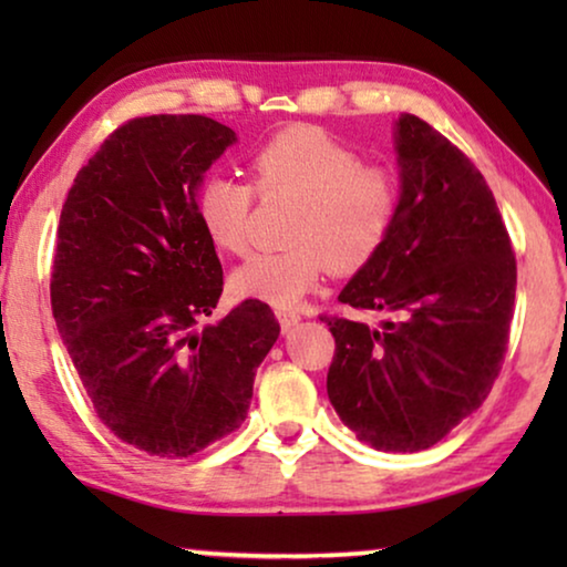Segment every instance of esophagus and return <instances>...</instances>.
<instances>
[{
  "instance_id": "obj_1",
  "label": "esophagus",
  "mask_w": 567,
  "mask_h": 567,
  "mask_svg": "<svg viewBox=\"0 0 567 567\" xmlns=\"http://www.w3.org/2000/svg\"><path fill=\"white\" fill-rule=\"evenodd\" d=\"M276 317H278V322H281V330L284 332H289L291 328H297L299 320H301V317L297 312H291V309H276Z\"/></svg>"
}]
</instances>
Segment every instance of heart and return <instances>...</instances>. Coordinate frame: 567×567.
<instances>
[{"label": "heart", "instance_id": "heart-1", "mask_svg": "<svg viewBox=\"0 0 567 567\" xmlns=\"http://www.w3.org/2000/svg\"><path fill=\"white\" fill-rule=\"evenodd\" d=\"M252 183L208 175L196 190V216L214 245L231 255L252 243V212L262 198H299L289 247L255 252L231 276L243 297L293 307L324 270L351 276L377 260L400 219V183L390 169L363 165L359 152L320 126L278 131L252 154Z\"/></svg>", "mask_w": 567, "mask_h": 567}]
</instances>
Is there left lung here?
I'll list each match as a JSON object with an SVG mask.
<instances>
[{"label":"left lung","instance_id":"left-lung-1","mask_svg":"<svg viewBox=\"0 0 567 567\" xmlns=\"http://www.w3.org/2000/svg\"><path fill=\"white\" fill-rule=\"evenodd\" d=\"M394 138L400 219L338 297L386 320H320L336 338L328 398L340 421L382 452H423L475 413L501 374L516 255L493 190L460 146L410 113Z\"/></svg>","mask_w":567,"mask_h":567}]
</instances>
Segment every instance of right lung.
Instances as JSON below:
<instances>
[{
    "label": "right lung",
    "instance_id": "obj_1",
    "mask_svg": "<svg viewBox=\"0 0 567 567\" xmlns=\"http://www.w3.org/2000/svg\"><path fill=\"white\" fill-rule=\"evenodd\" d=\"M235 142L206 115H144L105 138L61 208L51 309L84 392L123 444L183 460L243 425L281 324L224 276L196 216L200 175Z\"/></svg>",
    "mask_w": 567,
    "mask_h": 567
}]
</instances>
